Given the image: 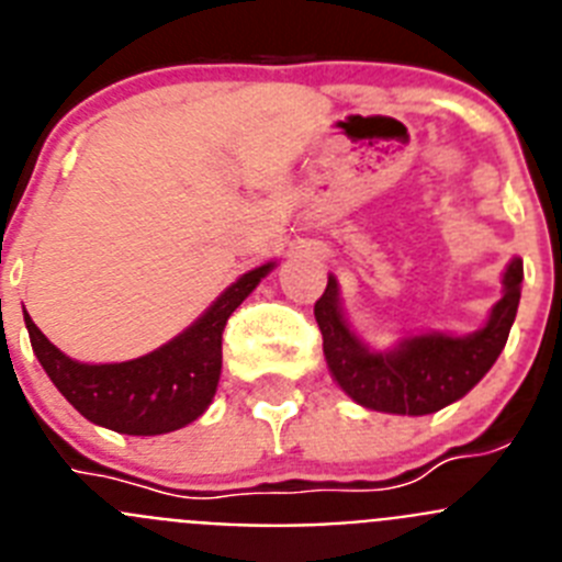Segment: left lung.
Masks as SVG:
<instances>
[{
    "label": "left lung",
    "mask_w": 562,
    "mask_h": 562,
    "mask_svg": "<svg viewBox=\"0 0 562 562\" xmlns=\"http://www.w3.org/2000/svg\"><path fill=\"white\" fill-rule=\"evenodd\" d=\"M520 281L524 261L513 258L504 272V297L493 306L490 321L473 335L453 337L430 331L405 337L391 351H374L346 324L337 281L329 276L326 292L315 304V321L324 335V355L331 376L362 408L402 416L436 414L461 400L493 369L518 315Z\"/></svg>",
    "instance_id": "left-lung-1"
}]
</instances>
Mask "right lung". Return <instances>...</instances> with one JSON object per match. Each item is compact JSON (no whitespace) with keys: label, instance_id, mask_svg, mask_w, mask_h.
<instances>
[{"label":"right lung","instance_id":"1","mask_svg":"<svg viewBox=\"0 0 562 562\" xmlns=\"http://www.w3.org/2000/svg\"><path fill=\"white\" fill-rule=\"evenodd\" d=\"M272 261L227 286L196 324L151 355L89 366L58 351L30 315V346L64 400L89 422L128 436L171 434L200 419L213 402L222 374V331L236 306L272 270Z\"/></svg>","mask_w":562,"mask_h":562}]
</instances>
